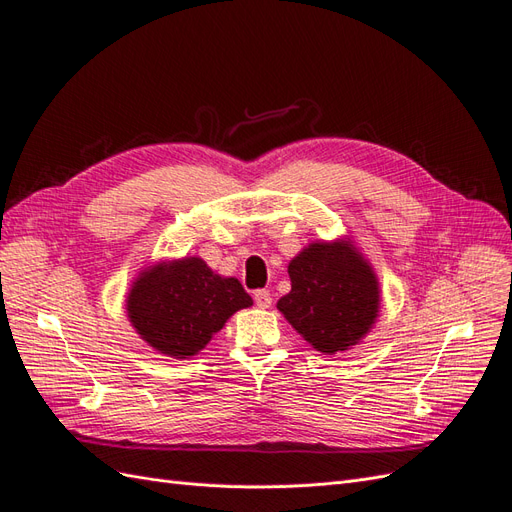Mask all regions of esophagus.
I'll list each match as a JSON object with an SVG mask.
<instances>
[{
    "label": "esophagus",
    "instance_id": "34e87169",
    "mask_svg": "<svg viewBox=\"0 0 512 512\" xmlns=\"http://www.w3.org/2000/svg\"><path fill=\"white\" fill-rule=\"evenodd\" d=\"M254 301H256V305H258L260 309L271 307V303H273L271 292H269V290H256V292H254Z\"/></svg>",
    "mask_w": 512,
    "mask_h": 512
}]
</instances>
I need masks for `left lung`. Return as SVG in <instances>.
<instances>
[{"label":"left lung","instance_id":"1","mask_svg":"<svg viewBox=\"0 0 512 512\" xmlns=\"http://www.w3.org/2000/svg\"><path fill=\"white\" fill-rule=\"evenodd\" d=\"M290 292L277 309L322 354L346 352L374 327L380 282L350 237L312 241L288 262Z\"/></svg>","mask_w":512,"mask_h":512}]
</instances>
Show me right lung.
<instances>
[{
  "label": "right lung",
  "instance_id": "right-lung-1",
  "mask_svg": "<svg viewBox=\"0 0 512 512\" xmlns=\"http://www.w3.org/2000/svg\"><path fill=\"white\" fill-rule=\"evenodd\" d=\"M252 303L237 277L215 273L200 256H183L138 271L126 294V314L143 342L183 361Z\"/></svg>",
  "mask_w": 512,
  "mask_h": 512
}]
</instances>
